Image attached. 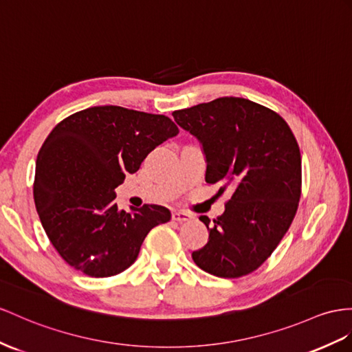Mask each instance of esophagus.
<instances>
[{
    "instance_id": "1",
    "label": "esophagus",
    "mask_w": 352,
    "mask_h": 352,
    "mask_svg": "<svg viewBox=\"0 0 352 352\" xmlns=\"http://www.w3.org/2000/svg\"><path fill=\"white\" fill-rule=\"evenodd\" d=\"M193 219V215L183 212V211H174L173 212V220L177 223H187Z\"/></svg>"
}]
</instances>
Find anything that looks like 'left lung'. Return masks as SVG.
Instances as JSON below:
<instances>
[{"label":"left lung","instance_id":"8db88e82","mask_svg":"<svg viewBox=\"0 0 352 352\" xmlns=\"http://www.w3.org/2000/svg\"><path fill=\"white\" fill-rule=\"evenodd\" d=\"M199 140L205 182L232 190L220 217L201 215L210 232L193 262L220 278H239L262 266L294 219L302 190V159L281 116L250 99L224 96L173 113Z\"/></svg>","mask_w":352,"mask_h":352}]
</instances>
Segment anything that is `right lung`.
<instances>
[{"mask_svg":"<svg viewBox=\"0 0 352 352\" xmlns=\"http://www.w3.org/2000/svg\"><path fill=\"white\" fill-rule=\"evenodd\" d=\"M178 133L166 116L90 107L58 123L35 164L34 201L52 245L87 276H113L138 257L147 233L170 220L160 205L119 211L116 187Z\"/></svg>","mask_w":352,"mask_h":352,"instance_id":"right-lung-1","label":"right lung"}]
</instances>
